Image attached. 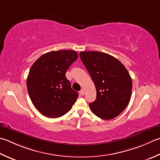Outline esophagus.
Listing matches in <instances>:
<instances>
[{
    "label": "esophagus",
    "instance_id": "obj_1",
    "mask_svg": "<svg viewBox=\"0 0 160 160\" xmlns=\"http://www.w3.org/2000/svg\"><path fill=\"white\" fill-rule=\"evenodd\" d=\"M80 95H82V96H83L84 95V89H81L80 91Z\"/></svg>",
    "mask_w": 160,
    "mask_h": 160
}]
</instances>
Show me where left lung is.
Listing matches in <instances>:
<instances>
[{"label": "left lung", "mask_w": 160, "mask_h": 160, "mask_svg": "<svg viewBox=\"0 0 160 160\" xmlns=\"http://www.w3.org/2000/svg\"><path fill=\"white\" fill-rule=\"evenodd\" d=\"M80 57L96 89V99L89 103L90 109L102 119L117 117L126 108L132 95V79L126 68L105 52L83 51Z\"/></svg>", "instance_id": "obj_1"}]
</instances>
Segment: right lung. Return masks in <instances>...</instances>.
<instances>
[{"instance_id":"add662e5","label":"right lung","mask_w":160,"mask_h":160,"mask_svg":"<svg viewBox=\"0 0 160 160\" xmlns=\"http://www.w3.org/2000/svg\"><path fill=\"white\" fill-rule=\"evenodd\" d=\"M71 50L51 51L37 59L27 78L28 94L33 105L43 116L58 118L70 110L78 93L71 88L66 72L78 59Z\"/></svg>"}]
</instances>
